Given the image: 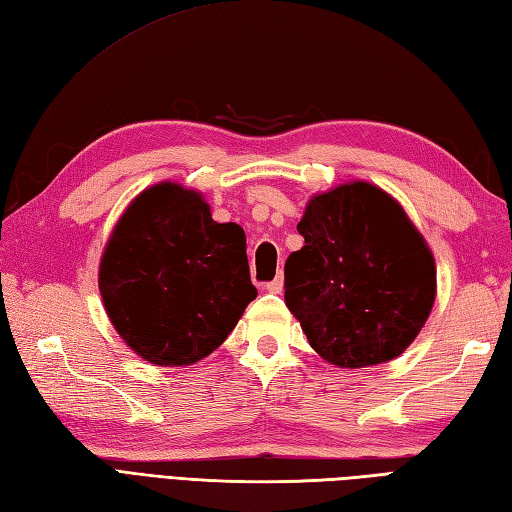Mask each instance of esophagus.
I'll list each match as a JSON object with an SVG mask.
<instances>
[{"mask_svg":"<svg viewBox=\"0 0 512 512\" xmlns=\"http://www.w3.org/2000/svg\"><path fill=\"white\" fill-rule=\"evenodd\" d=\"M266 290L270 294H281L283 292V277H277V279H272L270 283H266Z\"/></svg>","mask_w":512,"mask_h":512,"instance_id":"esophagus-1","label":"esophagus"}]
</instances>
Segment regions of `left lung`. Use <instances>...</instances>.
<instances>
[{
	"label": "left lung",
	"instance_id": "1",
	"mask_svg": "<svg viewBox=\"0 0 512 512\" xmlns=\"http://www.w3.org/2000/svg\"><path fill=\"white\" fill-rule=\"evenodd\" d=\"M285 261V305L312 349L340 368L395 360L419 336L436 299L430 246L399 202L353 181L316 194Z\"/></svg>",
	"mask_w": 512,
	"mask_h": 512
}]
</instances>
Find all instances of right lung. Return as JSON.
<instances>
[{"instance_id": "add662e5", "label": "right lung", "mask_w": 512, "mask_h": 512, "mask_svg": "<svg viewBox=\"0 0 512 512\" xmlns=\"http://www.w3.org/2000/svg\"><path fill=\"white\" fill-rule=\"evenodd\" d=\"M98 281L117 334L157 366L207 358L257 296L240 224L216 222L200 192L170 181L122 213Z\"/></svg>"}]
</instances>
